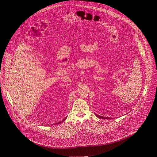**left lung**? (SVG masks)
<instances>
[{"mask_svg":"<svg viewBox=\"0 0 157 157\" xmlns=\"http://www.w3.org/2000/svg\"><path fill=\"white\" fill-rule=\"evenodd\" d=\"M96 115V116L98 118H101V119H111L110 118H108V117H102V116H99V115H98L97 114H95Z\"/></svg>","mask_w":157,"mask_h":157,"instance_id":"8db88e82","label":"left lung"}]
</instances>
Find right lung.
Returning a JSON list of instances; mask_svg holds the SVG:
<instances>
[{
	"label": "right lung",
	"mask_w": 157,
	"mask_h": 157,
	"mask_svg": "<svg viewBox=\"0 0 157 157\" xmlns=\"http://www.w3.org/2000/svg\"><path fill=\"white\" fill-rule=\"evenodd\" d=\"M67 117H66V118H64V119H63V120H62V121H60V122H58V123H56V124H60V123H62V122H63V121H65V120H66V119H67Z\"/></svg>",
	"instance_id": "right-lung-1"
}]
</instances>
